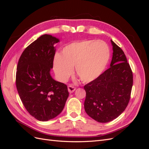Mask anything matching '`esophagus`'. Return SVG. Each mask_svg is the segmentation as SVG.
<instances>
[{
  "instance_id": "esophagus-1",
  "label": "esophagus",
  "mask_w": 149,
  "mask_h": 149,
  "mask_svg": "<svg viewBox=\"0 0 149 149\" xmlns=\"http://www.w3.org/2000/svg\"><path fill=\"white\" fill-rule=\"evenodd\" d=\"M68 91H69L70 93H72L75 91L76 88L73 86H71V85H69L68 86Z\"/></svg>"
}]
</instances>
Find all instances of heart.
Here are the masks:
<instances>
[{"label":"heart","mask_w":149,"mask_h":149,"mask_svg":"<svg viewBox=\"0 0 149 149\" xmlns=\"http://www.w3.org/2000/svg\"><path fill=\"white\" fill-rule=\"evenodd\" d=\"M110 58V49L102 40H83L67 45L61 55L56 54L53 68L58 78L65 81L71 75L73 67L81 81H93L104 70Z\"/></svg>","instance_id":"obj_1"}]
</instances>
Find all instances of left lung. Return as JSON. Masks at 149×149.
Returning a JSON list of instances; mask_svg holds the SVG:
<instances>
[{
    "label": "left lung",
    "instance_id": "8db88e82",
    "mask_svg": "<svg viewBox=\"0 0 149 149\" xmlns=\"http://www.w3.org/2000/svg\"><path fill=\"white\" fill-rule=\"evenodd\" d=\"M111 41L113 53L109 68L84 86L85 111L101 123L113 120L124 111L133 84L132 71L124 52Z\"/></svg>",
    "mask_w": 149,
    "mask_h": 149
}]
</instances>
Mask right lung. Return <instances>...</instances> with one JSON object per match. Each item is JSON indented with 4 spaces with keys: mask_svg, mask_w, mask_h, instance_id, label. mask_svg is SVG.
Wrapping results in <instances>:
<instances>
[{
    "mask_svg": "<svg viewBox=\"0 0 149 149\" xmlns=\"http://www.w3.org/2000/svg\"><path fill=\"white\" fill-rule=\"evenodd\" d=\"M59 39L43 35L26 47L18 62L16 86L29 113L40 121L55 118L62 112L69 96L67 86L50 75Z\"/></svg>",
    "mask_w": 149,
    "mask_h": 149,
    "instance_id": "right-lung-1",
    "label": "right lung"
}]
</instances>
